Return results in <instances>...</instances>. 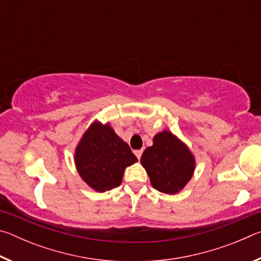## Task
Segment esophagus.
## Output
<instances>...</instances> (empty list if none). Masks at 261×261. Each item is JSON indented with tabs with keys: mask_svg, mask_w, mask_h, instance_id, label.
<instances>
[{
	"mask_svg": "<svg viewBox=\"0 0 261 261\" xmlns=\"http://www.w3.org/2000/svg\"><path fill=\"white\" fill-rule=\"evenodd\" d=\"M135 154H136V156H137V158L140 159L141 154H143V149H137V151H135Z\"/></svg>",
	"mask_w": 261,
	"mask_h": 261,
	"instance_id": "1",
	"label": "esophagus"
}]
</instances>
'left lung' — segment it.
<instances>
[{"mask_svg": "<svg viewBox=\"0 0 261 261\" xmlns=\"http://www.w3.org/2000/svg\"><path fill=\"white\" fill-rule=\"evenodd\" d=\"M140 162L152 187L166 194L182 191L196 169V158L188 145L168 130L154 136L153 145L145 149Z\"/></svg>", "mask_w": 261, "mask_h": 261, "instance_id": "left-lung-1", "label": "left lung"}]
</instances>
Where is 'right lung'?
<instances>
[{
  "mask_svg": "<svg viewBox=\"0 0 261 261\" xmlns=\"http://www.w3.org/2000/svg\"><path fill=\"white\" fill-rule=\"evenodd\" d=\"M138 161L109 123L95 120L74 149V165L81 178L96 192L121 185L126 167Z\"/></svg>",
  "mask_w": 261,
  "mask_h": 261,
  "instance_id": "add662e5",
  "label": "right lung"
}]
</instances>
